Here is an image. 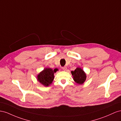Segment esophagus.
Listing matches in <instances>:
<instances>
[{
	"mask_svg": "<svg viewBox=\"0 0 121 121\" xmlns=\"http://www.w3.org/2000/svg\"><path fill=\"white\" fill-rule=\"evenodd\" d=\"M62 69H63V70L66 71V70H67V67H66V66H64V67H62Z\"/></svg>",
	"mask_w": 121,
	"mask_h": 121,
	"instance_id": "obj_1",
	"label": "esophagus"
}]
</instances>
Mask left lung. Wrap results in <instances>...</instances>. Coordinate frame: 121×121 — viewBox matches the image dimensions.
<instances>
[{"instance_id": "1", "label": "left lung", "mask_w": 121, "mask_h": 121, "mask_svg": "<svg viewBox=\"0 0 121 121\" xmlns=\"http://www.w3.org/2000/svg\"><path fill=\"white\" fill-rule=\"evenodd\" d=\"M71 74L73 79L78 85H82L84 83L87 78L85 72L81 67H78L74 71H71Z\"/></svg>"}]
</instances>
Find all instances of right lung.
I'll list each match as a JSON object with an SVG mask.
<instances>
[{
	"mask_svg": "<svg viewBox=\"0 0 121 121\" xmlns=\"http://www.w3.org/2000/svg\"><path fill=\"white\" fill-rule=\"evenodd\" d=\"M58 70V69L55 68L54 70L51 68H45L40 72L37 75V80L38 82L44 87L50 86L54 79V73Z\"/></svg>",
	"mask_w": 121,
	"mask_h": 121,
	"instance_id": "add662e5",
	"label": "right lung"
}]
</instances>
